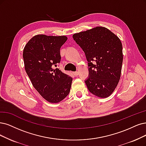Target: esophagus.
Listing matches in <instances>:
<instances>
[{"label": "esophagus", "mask_w": 146, "mask_h": 146, "mask_svg": "<svg viewBox=\"0 0 146 146\" xmlns=\"http://www.w3.org/2000/svg\"><path fill=\"white\" fill-rule=\"evenodd\" d=\"M73 74H74V76H78V72H73Z\"/></svg>", "instance_id": "1"}]
</instances>
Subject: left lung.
I'll list each match as a JSON object with an SVG mask.
<instances>
[{"label":"left lung","mask_w":146,"mask_h":146,"mask_svg":"<svg viewBox=\"0 0 146 146\" xmlns=\"http://www.w3.org/2000/svg\"><path fill=\"white\" fill-rule=\"evenodd\" d=\"M73 38L88 62L89 77L85 82L90 92L100 98H108L121 76L123 55L119 38L102 26L74 34Z\"/></svg>","instance_id":"obj_1"}]
</instances>
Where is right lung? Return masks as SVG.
I'll return each mask as SVG.
<instances>
[{
    "label": "right lung",
    "instance_id": "obj_1",
    "mask_svg": "<svg viewBox=\"0 0 146 146\" xmlns=\"http://www.w3.org/2000/svg\"><path fill=\"white\" fill-rule=\"evenodd\" d=\"M66 36L36 35L27 42L23 57L25 68L34 87L52 104L61 102L68 96L72 78L54 69L61 61L60 48Z\"/></svg>",
    "mask_w": 146,
    "mask_h": 146
}]
</instances>
